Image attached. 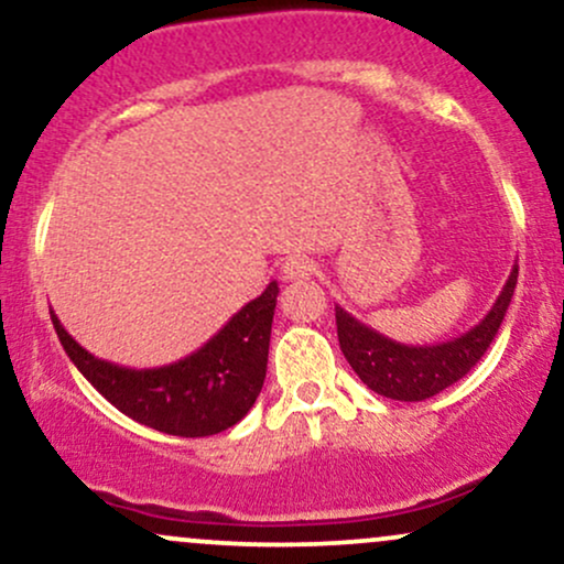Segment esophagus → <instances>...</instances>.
Instances as JSON below:
<instances>
[{
	"instance_id": "34e87169",
	"label": "esophagus",
	"mask_w": 564,
	"mask_h": 564,
	"mask_svg": "<svg viewBox=\"0 0 564 564\" xmlns=\"http://www.w3.org/2000/svg\"><path fill=\"white\" fill-rule=\"evenodd\" d=\"M313 273H315V262L307 260V257H289L281 268L283 281H302V278H310Z\"/></svg>"
}]
</instances>
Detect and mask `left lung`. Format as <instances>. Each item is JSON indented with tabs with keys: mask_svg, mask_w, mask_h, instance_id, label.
<instances>
[{
	"mask_svg": "<svg viewBox=\"0 0 564 564\" xmlns=\"http://www.w3.org/2000/svg\"><path fill=\"white\" fill-rule=\"evenodd\" d=\"M517 286V264L511 268L507 286L501 289L490 313L469 328L467 334L456 339L443 341V345H400L390 336L373 332L366 323L336 307V334H339V347L345 352L347 364L358 373L368 390L384 394L392 400H405L416 403L432 394L443 392L445 387L456 384L464 379L477 360L482 358L485 349L490 347L494 336L501 328L503 315H507L511 296Z\"/></svg>",
	"mask_w": 564,
	"mask_h": 564,
	"instance_id": "8db88e82",
	"label": "left lung"
}]
</instances>
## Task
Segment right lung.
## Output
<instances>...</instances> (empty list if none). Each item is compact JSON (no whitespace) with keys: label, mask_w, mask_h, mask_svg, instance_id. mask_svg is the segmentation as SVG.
I'll return each instance as SVG.
<instances>
[{"label":"right lung","mask_w":564,"mask_h":564,"mask_svg":"<svg viewBox=\"0 0 564 564\" xmlns=\"http://www.w3.org/2000/svg\"><path fill=\"white\" fill-rule=\"evenodd\" d=\"M275 302L273 281L196 352L140 371L95 358L63 328L53 310L50 318L82 377L124 416L166 435L206 437L238 424L254 405L268 371Z\"/></svg>","instance_id":"1"}]
</instances>
